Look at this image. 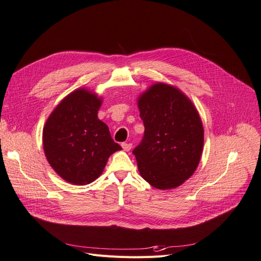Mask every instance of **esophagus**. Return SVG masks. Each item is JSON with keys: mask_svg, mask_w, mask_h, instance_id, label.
I'll return each instance as SVG.
<instances>
[{"mask_svg": "<svg viewBox=\"0 0 261 261\" xmlns=\"http://www.w3.org/2000/svg\"><path fill=\"white\" fill-rule=\"evenodd\" d=\"M121 146H122L123 150H125V152H129V150L132 148L131 143H122Z\"/></svg>", "mask_w": 261, "mask_h": 261, "instance_id": "obj_1", "label": "esophagus"}]
</instances>
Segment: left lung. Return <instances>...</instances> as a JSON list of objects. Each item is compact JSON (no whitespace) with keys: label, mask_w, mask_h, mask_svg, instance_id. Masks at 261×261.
<instances>
[{"label":"left lung","mask_w":261,"mask_h":261,"mask_svg":"<svg viewBox=\"0 0 261 261\" xmlns=\"http://www.w3.org/2000/svg\"><path fill=\"white\" fill-rule=\"evenodd\" d=\"M144 123L142 143L133 149L139 172L159 190L180 187L197 169L204 127L195 105L174 86L156 82L138 97Z\"/></svg>","instance_id":"8db88e82"}]
</instances>
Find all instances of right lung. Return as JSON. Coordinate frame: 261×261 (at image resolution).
Listing matches in <instances>:
<instances>
[{
  "label": "right lung",
  "instance_id": "right-lung-1",
  "mask_svg": "<svg viewBox=\"0 0 261 261\" xmlns=\"http://www.w3.org/2000/svg\"><path fill=\"white\" fill-rule=\"evenodd\" d=\"M103 97L88 88L66 95L43 127V149L49 166L74 186L95 181L109 156L121 146L114 142L107 124L97 118Z\"/></svg>",
  "mask_w": 261,
  "mask_h": 261
}]
</instances>
